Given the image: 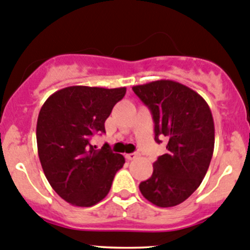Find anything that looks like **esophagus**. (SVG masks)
Segmentation results:
<instances>
[{
	"mask_svg": "<svg viewBox=\"0 0 250 250\" xmlns=\"http://www.w3.org/2000/svg\"><path fill=\"white\" fill-rule=\"evenodd\" d=\"M135 157H138L137 152H132V154H125V159H127V160H134Z\"/></svg>",
	"mask_w": 250,
	"mask_h": 250,
	"instance_id": "1",
	"label": "esophagus"
}]
</instances>
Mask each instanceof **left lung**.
Instances as JSON below:
<instances>
[{
    "instance_id": "8db88e82",
    "label": "left lung",
    "mask_w": 250,
    "mask_h": 250,
    "mask_svg": "<svg viewBox=\"0 0 250 250\" xmlns=\"http://www.w3.org/2000/svg\"><path fill=\"white\" fill-rule=\"evenodd\" d=\"M132 89L151 111L155 142L168 138V151L157 157L151 177L139 189L156 207H176L197 190L209 168L215 144L211 111L197 91L173 81Z\"/></svg>"
}]
</instances>
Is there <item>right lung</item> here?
<instances>
[{
    "label": "right lung",
    "instance_id": "right-lung-1",
    "mask_svg": "<svg viewBox=\"0 0 250 250\" xmlns=\"http://www.w3.org/2000/svg\"><path fill=\"white\" fill-rule=\"evenodd\" d=\"M125 88L74 85L53 93L36 125L38 152L48 183L62 199L89 208L108 194L125 157L108 144L96 150L90 139L105 133V121Z\"/></svg>",
    "mask_w": 250,
    "mask_h": 250
}]
</instances>
